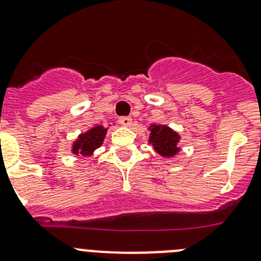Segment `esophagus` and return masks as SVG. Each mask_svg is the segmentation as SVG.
I'll return each instance as SVG.
<instances>
[{"label":"esophagus","mask_w":261,"mask_h":261,"mask_svg":"<svg viewBox=\"0 0 261 261\" xmlns=\"http://www.w3.org/2000/svg\"><path fill=\"white\" fill-rule=\"evenodd\" d=\"M119 123L123 126H130V124H132V119H130L129 116H123L119 119Z\"/></svg>","instance_id":"esophagus-1"}]
</instances>
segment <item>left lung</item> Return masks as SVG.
Listing matches in <instances>:
<instances>
[{
    "instance_id": "8db88e82",
    "label": "left lung",
    "mask_w": 261,
    "mask_h": 261,
    "mask_svg": "<svg viewBox=\"0 0 261 261\" xmlns=\"http://www.w3.org/2000/svg\"><path fill=\"white\" fill-rule=\"evenodd\" d=\"M150 136H149V144L153 145L154 150L161 156L172 158L180 151V147L177 146L180 141L179 133L175 132L167 125H153L149 126Z\"/></svg>"
}]
</instances>
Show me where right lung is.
I'll list each match as a JSON object with an SVG mask.
<instances>
[{
  "label": "right lung",
  "mask_w": 261,
  "mask_h": 261,
  "mask_svg": "<svg viewBox=\"0 0 261 261\" xmlns=\"http://www.w3.org/2000/svg\"><path fill=\"white\" fill-rule=\"evenodd\" d=\"M107 129L103 125H96L89 129L85 133H81L78 138L71 145V153L77 156H90L98 147L102 146L105 141Z\"/></svg>",
  "instance_id": "add662e5"
}]
</instances>
